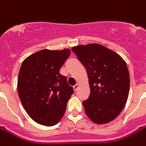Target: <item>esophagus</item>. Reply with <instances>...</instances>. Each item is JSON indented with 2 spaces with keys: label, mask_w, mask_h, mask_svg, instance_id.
<instances>
[{
  "label": "esophagus",
  "mask_w": 146,
  "mask_h": 146,
  "mask_svg": "<svg viewBox=\"0 0 146 146\" xmlns=\"http://www.w3.org/2000/svg\"><path fill=\"white\" fill-rule=\"evenodd\" d=\"M79 86H80V85L78 84V83H76V84L75 85V86H73V89H74V91H77V89H78V88H79Z\"/></svg>",
  "instance_id": "1"
}]
</instances>
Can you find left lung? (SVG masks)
I'll list each match as a JSON object with an SVG mask.
<instances>
[{"label":"left lung","instance_id":"left-lung-1","mask_svg":"<svg viewBox=\"0 0 146 146\" xmlns=\"http://www.w3.org/2000/svg\"><path fill=\"white\" fill-rule=\"evenodd\" d=\"M86 69L90 95L82 102L88 117L98 124L115 119L124 108L129 90L126 62L113 50L98 44L72 48Z\"/></svg>","mask_w":146,"mask_h":146}]
</instances>
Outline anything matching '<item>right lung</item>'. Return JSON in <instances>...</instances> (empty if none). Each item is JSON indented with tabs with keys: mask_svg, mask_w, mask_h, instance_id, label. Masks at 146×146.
I'll list each match as a JSON object with an SVG mask.
<instances>
[{
	"mask_svg": "<svg viewBox=\"0 0 146 146\" xmlns=\"http://www.w3.org/2000/svg\"><path fill=\"white\" fill-rule=\"evenodd\" d=\"M70 55L69 49H44L30 55L22 64L18 95L29 116L39 124L47 127L57 124L74 92L66 76L59 73Z\"/></svg>",
	"mask_w": 146,
	"mask_h": 146,
	"instance_id": "1",
	"label": "right lung"
}]
</instances>
